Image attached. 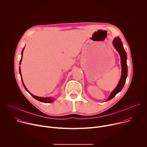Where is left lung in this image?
I'll use <instances>...</instances> for the list:
<instances>
[{
	"mask_svg": "<svg viewBox=\"0 0 147 147\" xmlns=\"http://www.w3.org/2000/svg\"><path fill=\"white\" fill-rule=\"evenodd\" d=\"M113 45L118 53L120 55L121 59V75L119 81V83L115 90L111 93L109 98L107 99V101L112 99L117 93L121 91L122 88H123L125 80H126L127 77V53L125 51L121 40L119 37L115 38L113 40Z\"/></svg>",
	"mask_w": 147,
	"mask_h": 147,
	"instance_id": "8db88e82",
	"label": "left lung"
}]
</instances>
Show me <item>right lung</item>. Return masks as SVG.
Instances as JSON below:
<instances>
[{"label": "right lung", "instance_id": "obj_1", "mask_svg": "<svg viewBox=\"0 0 147 147\" xmlns=\"http://www.w3.org/2000/svg\"><path fill=\"white\" fill-rule=\"evenodd\" d=\"M24 48H25V47L23 48V51H22V57H21V60H20V65H21V63H22V58H23V51H24ZM19 73H20V76H21V79H22V81L23 86L24 87V88H25V89L26 90V91H27L28 92H29V93L30 94V95H31L34 98H35V99L38 100H39V101H40V102H44V103H51V102H52L53 101H54L55 99L53 98H51V97H40V96H36L32 94L31 93H30V92H29V91L27 89V88H26V86H25V84H24V82H23V78H22V73H21V68H20V67H19Z\"/></svg>", "mask_w": 147, "mask_h": 147}]
</instances>
